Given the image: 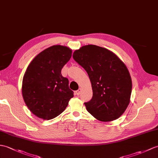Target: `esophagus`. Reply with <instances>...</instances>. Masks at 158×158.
<instances>
[{
	"mask_svg": "<svg viewBox=\"0 0 158 158\" xmlns=\"http://www.w3.org/2000/svg\"><path fill=\"white\" fill-rule=\"evenodd\" d=\"M81 92V88H79V89L77 91H75V94H76L77 95V96H79Z\"/></svg>",
	"mask_w": 158,
	"mask_h": 158,
	"instance_id": "1",
	"label": "esophagus"
}]
</instances>
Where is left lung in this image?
Listing matches in <instances>:
<instances>
[{"label":"left lung","instance_id":"8db88e82","mask_svg":"<svg viewBox=\"0 0 158 158\" xmlns=\"http://www.w3.org/2000/svg\"><path fill=\"white\" fill-rule=\"evenodd\" d=\"M73 57L87 71L92 87L91 100L84 103L87 110L102 122L118 118L130 103L132 81L125 64L105 48L86 45Z\"/></svg>","mask_w":158,"mask_h":158}]
</instances>
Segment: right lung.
Segmentation results:
<instances>
[{"label":"right lung","mask_w":158,"mask_h":158,"mask_svg":"<svg viewBox=\"0 0 158 158\" xmlns=\"http://www.w3.org/2000/svg\"><path fill=\"white\" fill-rule=\"evenodd\" d=\"M72 56L69 48L54 45L39 53L27 67L22 82V96L34 115L50 120L60 115L73 97L69 79L61 70Z\"/></svg>","instance_id":"1"}]
</instances>
